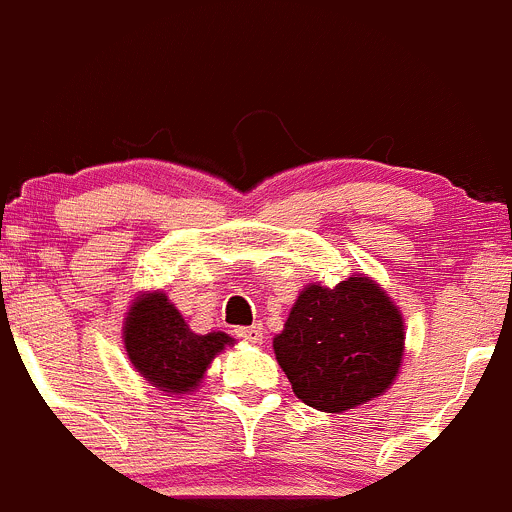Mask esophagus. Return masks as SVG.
Instances as JSON below:
<instances>
[{
  "label": "esophagus",
  "mask_w": 512,
  "mask_h": 512,
  "mask_svg": "<svg viewBox=\"0 0 512 512\" xmlns=\"http://www.w3.org/2000/svg\"><path fill=\"white\" fill-rule=\"evenodd\" d=\"M238 337H243V340L248 342H261L264 340V327L261 325H251V327H241V330H236Z\"/></svg>",
  "instance_id": "1"
}]
</instances>
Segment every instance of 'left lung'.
<instances>
[{
	"label": "left lung",
	"mask_w": 512,
	"mask_h": 512,
	"mask_svg": "<svg viewBox=\"0 0 512 512\" xmlns=\"http://www.w3.org/2000/svg\"><path fill=\"white\" fill-rule=\"evenodd\" d=\"M401 307L368 274L337 287L312 281L299 292L274 353L297 398L327 414L383 396L401 370Z\"/></svg>",
	"instance_id": "obj_1"
}]
</instances>
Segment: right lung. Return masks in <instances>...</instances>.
<instances>
[{"label":"right lung","instance_id":"add662e5","mask_svg":"<svg viewBox=\"0 0 512 512\" xmlns=\"http://www.w3.org/2000/svg\"><path fill=\"white\" fill-rule=\"evenodd\" d=\"M236 345L225 332H192L164 292H142L124 317V348L131 365L157 391L187 396L203 383L215 355Z\"/></svg>","mask_w":512,"mask_h":512}]
</instances>
